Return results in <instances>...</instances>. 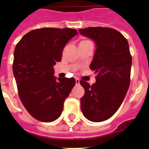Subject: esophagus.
Returning a JSON list of instances; mask_svg holds the SVG:
<instances>
[{
	"mask_svg": "<svg viewBox=\"0 0 149 149\" xmlns=\"http://www.w3.org/2000/svg\"><path fill=\"white\" fill-rule=\"evenodd\" d=\"M79 84V79H76V84Z\"/></svg>",
	"mask_w": 149,
	"mask_h": 149,
	"instance_id": "34e87169",
	"label": "esophagus"
}]
</instances>
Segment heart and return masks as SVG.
<instances>
[{
    "mask_svg": "<svg viewBox=\"0 0 149 149\" xmlns=\"http://www.w3.org/2000/svg\"><path fill=\"white\" fill-rule=\"evenodd\" d=\"M90 42H92L90 40H87V39H84V40H81L80 42H79V45H83V44H86V43H90Z\"/></svg>",
    "mask_w": 149,
    "mask_h": 149,
    "instance_id": "1",
    "label": "heart"
}]
</instances>
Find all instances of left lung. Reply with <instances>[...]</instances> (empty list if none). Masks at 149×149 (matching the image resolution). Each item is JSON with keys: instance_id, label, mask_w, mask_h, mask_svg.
I'll list each match as a JSON object with an SVG mask.
<instances>
[{"instance_id": "obj_1", "label": "left lung", "mask_w": 149, "mask_h": 149, "mask_svg": "<svg viewBox=\"0 0 149 149\" xmlns=\"http://www.w3.org/2000/svg\"><path fill=\"white\" fill-rule=\"evenodd\" d=\"M79 33L93 39L97 49L90 68L97 74L91 86L80 80L85 90L81 111L89 120L104 121L115 113L129 88L132 58L127 40L115 29L90 27Z\"/></svg>"}]
</instances>
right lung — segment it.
Here are the masks:
<instances>
[{
  "instance_id": "add662e5",
  "label": "right lung",
  "mask_w": 149,
  "mask_h": 149,
  "mask_svg": "<svg viewBox=\"0 0 149 149\" xmlns=\"http://www.w3.org/2000/svg\"><path fill=\"white\" fill-rule=\"evenodd\" d=\"M72 29L43 28L24 35L15 47L13 73L18 95L28 112L42 122L60 117L74 78H56L53 65L66 43L77 35Z\"/></svg>"
}]
</instances>
